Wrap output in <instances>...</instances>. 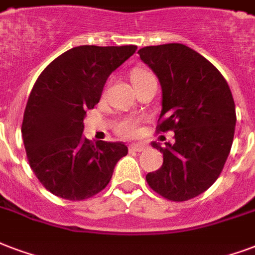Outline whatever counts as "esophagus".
Here are the masks:
<instances>
[{
	"label": "esophagus",
	"mask_w": 255,
	"mask_h": 255,
	"mask_svg": "<svg viewBox=\"0 0 255 255\" xmlns=\"http://www.w3.org/2000/svg\"><path fill=\"white\" fill-rule=\"evenodd\" d=\"M145 145L143 143H131L129 146V149L131 150V152H142V150H145Z\"/></svg>",
	"instance_id": "1"
}]
</instances>
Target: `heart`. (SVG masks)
<instances>
[{"label":"heart","mask_w":255,"mask_h":255,"mask_svg":"<svg viewBox=\"0 0 255 255\" xmlns=\"http://www.w3.org/2000/svg\"><path fill=\"white\" fill-rule=\"evenodd\" d=\"M149 78H153V75L146 70H135L131 74V79H133L134 84L141 83V82H143L145 79H149ZM139 122H141L139 118H133V117L124 118L117 124L116 129L118 131V134L130 138V137H134V135L138 134Z\"/></svg>","instance_id":"heart-1"}]
</instances>
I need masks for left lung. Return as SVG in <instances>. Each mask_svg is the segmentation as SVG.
<instances>
[{"instance_id": "8db88e82", "label": "left lung", "mask_w": 255, "mask_h": 255, "mask_svg": "<svg viewBox=\"0 0 255 255\" xmlns=\"http://www.w3.org/2000/svg\"><path fill=\"white\" fill-rule=\"evenodd\" d=\"M138 55L161 84L156 131H175L173 143H152L164 162L146 181L162 198L185 202L207 191L225 166L237 122L233 94L218 68L187 45H150Z\"/></svg>"}]
</instances>
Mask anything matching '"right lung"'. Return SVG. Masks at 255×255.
I'll return each instance as SVG.
<instances>
[{
    "label": "right lung",
    "instance_id": "obj_1",
    "mask_svg": "<svg viewBox=\"0 0 255 255\" xmlns=\"http://www.w3.org/2000/svg\"><path fill=\"white\" fill-rule=\"evenodd\" d=\"M135 49L75 47L49 63L36 80L21 133L32 171L59 198L78 202L101 192L128 154L125 143L84 138L83 120L86 110L99 102L109 75Z\"/></svg>",
    "mask_w": 255,
    "mask_h": 255
}]
</instances>
